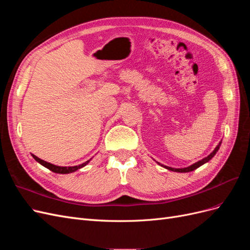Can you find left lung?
I'll return each mask as SVG.
<instances>
[{"mask_svg": "<svg viewBox=\"0 0 250 250\" xmlns=\"http://www.w3.org/2000/svg\"><path fill=\"white\" fill-rule=\"evenodd\" d=\"M221 143H222V140H221L220 142H219V144L217 145V147L214 149L213 152L209 153V155H208L207 157L202 158L201 161H199V162H197V163H195V164H193V165H191V166H188V167H186V168H172V167H168V166H165V165H163V164H161V163H158V162H156V163H157L158 165H160V166H162V167L166 168L167 170L173 171V172H180V173L191 172V171H194L195 169L199 168L200 166H202V165H204V164H207L208 162H209V161L211 160V158H213V157L216 155V153L218 152L219 148H220V146H221Z\"/></svg>", "mask_w": 250, "mask_h": 250, "instance_id": "8db88e82", "label": "left lung"}]
</instances>
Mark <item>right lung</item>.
I'll list each match as a JSON object with an SVG mask.
<instances>
[{"label":"right lung","instance_id":"add662e5","mask_svg":"<svg viewBox=\"0 0 250 250\" xmlns=\"http://www.w3.org/2000/svg\"><path fill=\"white\" fill-rule=\"evenodd\" d=\"M31 155H32V157L34 158V160H35L37 163H40L42 166H43V167H46V168L49 169L50 171L54 172V173H58V174H69V173H73V172L77 171V170H79V169H81V168H83V167H85V166L89 163V161L92 160V158H90V160L86 161L85 163H83V164L78 165V166H73V167H60V166H56V165H53V164H51V163L44 162V161L41 160V158H39V157H37V156L34 155V154H31Z\"/></svg>","mask_w":250,"mask_h":250}]
</instances>
